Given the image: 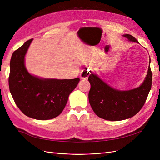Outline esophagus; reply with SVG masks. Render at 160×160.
I'll list each match as a JSON object with an SVG mask.
<instances>
[{
	"label": "esophagus",
	"instance_id": "34e87169",
	"mask_svg": "<svg viewBox=\"0 0 160 160\" xmlns=\"http://www.w3.org/2000/svg\"><path fill=\"white\" fill-rule=\"evenodd\" d=\"M90 72L89 69H83L81 71V74H80V77L81 79H88V77L89 76Z\"/></svg>",
	"mask_w": 160,
	"mask_h": 160
}]
</instances>
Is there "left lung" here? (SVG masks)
<instances>
[{
    "label": "left lung",
    "instance_id": "1",
    "mask_svg": "<svg viewBox=\"0 0 160 160\" xmlns=\"http://www.w3.org/2000/svg\"><path fill=\"white\" fill-rule=\"evenodd\" d=\"M123 36L129 41L139 43L132 35L125 34ZM150 61L149 57L147 75L143 83L138 88L130 90L116 89L90 71L91 73L88 78L91 84L89 101L98 117L109 121H121L132 118L139 112L146 102L152 88V72Z\"/></svg>",
    "mask_w": 160,
    "mask_h": 160
}]
</instances>
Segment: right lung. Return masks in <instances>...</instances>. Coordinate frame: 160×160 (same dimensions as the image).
Wrapping results in <instances>:
<instances>
[{"instance_id":"obj_1","label":"right lung","mask_w":160,"mask_h":160,"mask_svg":"<svg viewBox=\"0 0 160 160\" xmlns=\"http://www.w3.org/2000/svg\"><path fill=\"white\" fill-rule=\"evenodd\" d=\"M32 40L26 41L12 53L9 89L17 107L25 115L38 120L51 119L64 109L80 79H44L29 73L25 57Z\"/></svg>"}]
</instances>
